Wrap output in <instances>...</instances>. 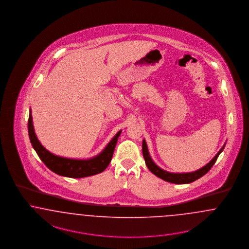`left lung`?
<instances>
[{
    "label": "left lung",
    "mask_w": 249,
    "mask_h": 249,
    "mask_svg": "<svg viewBox=\"0 0 249 249\" xmlns=\"http://www.w3.org/2000/svg\"><path fill=\"white\" fill-rule=\"evenodd\" d=\"M224 146L225 145L222 146V148L219 150L218 154L214 157L213 160L209 162V164H207L205 167L201 168L196 171L190 172V173H170V172L160 169V167H158L153 162L152 159L150 158L149 152H148L147 145H146V142L144 140L142 141V155H143V159L145 160V164H146L147 168L156 176H158L160 179H164L166 181H169V182L177 183V184H184V183L193 182L199 178H201L202 176H204L206 173H208L209 169H211L213 167V165L215 164L216 160H218L219 154L222 152V150L224 149Z\"/></svg>",
    "instance_id": "left-lung-1"
}]
</instances>
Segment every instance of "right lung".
Segmentation results:
<instances>
[{
  "mask_svg": "<svg viewBox=\"0 0 249 249\" xmlns=\"http://www.w3.org/2000/svg\"><path fill=\"white\" fill-rule=\"evenodd\" d=\"M28 129H29L30 142L34 150L36 151V153L38 154L40 160L45 164V166L48 169H50L53 172L61 176L70 177V178H83V177H88V176L95 175L100 172H103L109 165L117 142H118V138L120 137L121 133V130H120L114 136V138L110 141L107 147L102 153H100L98 156L90 160H80L57 157L52 154L48 150L45 149L40 144L33 128L31 111L30 112V117H29Z\"/></svg>",
  "mask_w": 249,
  "mask_h": 249,
  "instance_id": "right-lung-1",
  "label": "right lung"
}]
</instances>
